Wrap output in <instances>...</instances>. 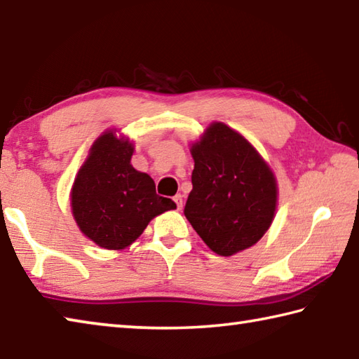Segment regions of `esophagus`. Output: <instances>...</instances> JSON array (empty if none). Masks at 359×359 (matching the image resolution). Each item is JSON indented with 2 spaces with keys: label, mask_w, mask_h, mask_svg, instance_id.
Masks as SVG:
<instances>
[{
  "label": "esophagus",
  "mask_w": 359,
  "mask_h": 359,
  "mask_svg": "<svg viewBox=\"0 0 359 359\" xmlns=\"http://www.w3.org/2000/svg\"><path fill=\"white\" fill-rule=\"evenodd\" d=\"M174 202H175V205H177V210H180L182 205H184V199H182V194H175Z\"/></svg>",
  "instance_id": "1"
}]
</instances>
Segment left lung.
<instances>
[{
	"label": "left lung",
	"mask_w": 359,
	"mask_h": 359,
	"mask_svg": "<svg viewBox=\"0 0 359 359\" xmlns=\"http://www.w3.org/2000/svg\"><path fill=\"white\" fill-rule=\"evenodd\" d=\"M193 189L184 213L210 249L230 257L254 245L269 229L277 184L248 140L213 123L193 144Z\"/></svg>",
	"instance_id": "obj_1"
}]
</instances>
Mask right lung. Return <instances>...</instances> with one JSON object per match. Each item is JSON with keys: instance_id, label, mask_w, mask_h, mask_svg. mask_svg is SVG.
Wrapping results in <instances>:
<instances>
[{"instance_id": "1", "label": "right lung", "mask_w": 359, "mask_h": 359, "mask_svg": "<svg viewBox=\"0 0 359 359\" xmlns=\"http://www.w3.org/2000/svg\"><path fill=\"white\" fill-rule=\"evenodd\" d=\"M133 146L105 132L91 146L72 189V208L81 231L104 249H124L147 224L175 203L156 193V184L130 165Z\"/></svg>"}]
</instances>
